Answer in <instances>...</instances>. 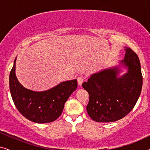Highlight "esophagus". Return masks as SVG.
Instances as JSON below:
<instances>
[{
  "mask_svg": "<svg viewBox=\"0 0 150 150\" xmlns=\"http://www.w3.org/2000/svg\"><path fill=\"white\" fill-rule=\"evenodd\" d=\"M84 81H85V77L83 76H79L77 78V81H78V84H79V85H81L84 82Z\"/></svg>",
  "mask_w": 150,
  "mask_h": 150,
  "instance_id": "obj_1",
  "label": "esophagus"
}]
</instances>
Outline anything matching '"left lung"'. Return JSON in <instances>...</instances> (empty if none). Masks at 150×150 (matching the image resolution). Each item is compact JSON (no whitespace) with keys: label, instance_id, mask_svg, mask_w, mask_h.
Here are the masks:
<instances>
[{"label":"left lung","instance_id":"obj_1","mask_svg":"<svg viewBox=\"0 0 150 150\" xmlns=\"http://www.w3.org/2000/svg\"><path fill=\"white\" fill-rule=\"evenodd\" d=\"M122 64L128 68L126 74L117 77V67L91 75L83 87L89 93L87 113L97 122H113L126 116L134 107L143 85L141 64L137 54L130 48Z\"/></svg>","mask_w":150,"mask_h":150}]
</instances>
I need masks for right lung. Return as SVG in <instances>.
I'll list each match as a JSON object with an SVG mask.
<instances>
[{
  "instance_id": "right-lung-1",
  "label": "right lung",
  "mask_w": 150,
  "mask_h": 150,
  "mask_svg": "<svg viewBox=\"0 0 150 150\" xmlns=\"http://www.w3.org/2000/svg\"><path fill=\"white\" fill-rule=\"evenodd\" d=\"M15 69L16 59L10 71L9 89L18 111L27 120L39 124L56 120L62 113L65 102L76 89V79L63 82L48 91L36 92L20 85Z\"/></svg>"
}]
</instances>
